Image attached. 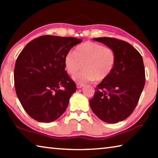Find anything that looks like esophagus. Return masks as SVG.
I'll return each mask as SVG.
<instances>
[{"instance_id":"1","label":"esophagus","mask_w":158,"mask_h":158,"mask_svg":"<svg viewBox=\"0 0 158 158\" xmlns=\"http://www.w3.org/2000/svg\"><path fill=\"white\" fill-rule=\"evenodd\" d=\"M84 85V84H80V83H77V89H81Z\"/></svg>"}]
</instances>
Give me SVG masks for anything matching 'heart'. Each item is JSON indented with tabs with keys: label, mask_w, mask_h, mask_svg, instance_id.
Masks as SVG:
<instances>
[{
	"label": "heart",
	"mask_w": 158,
	"mask_h": 158,
	"mask_svg": "<svg viewBox=\"0 0 158 158\" xmlns=\"http://www.w3.org/2000/svg\"><path fill=\"white\" fill-rule=\"evenodd\" d=\"M116 53L110 47L93 42L79 45L75 53L69 52L64 57V65L69 74H73L84 67V69L73 76L79 83L102 81L109 76L116 63Z\"/></svg>",
	"instance_id": "obj_1"
}]
</instances>
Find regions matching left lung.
Here are the masks:
<instances>
[{
	"mask_svg": "<svg viewBox=\"0 0 158 158\" xmlns=\"http://www.w3.org/2000/svg\"><path fill=\"white\" fill-rule=\"evenodd\" d=\"M93 40L111 48L116 60L111 73L95 89L90 106L102 121L116 123L130 116L139 100L146 79L143 58L127 42L112 37Z\"/></svg>",
	"mask_w": 158,
	"mask_h": 158,
	"instance_id": "obj_1",
	"label": "left lung"
}]
</instances>
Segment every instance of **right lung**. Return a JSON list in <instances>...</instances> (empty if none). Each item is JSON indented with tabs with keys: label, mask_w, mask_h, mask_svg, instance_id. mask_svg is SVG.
Listing matches in <instances>:
<instances>
[{
	"label": "right lung",
	"mask_w": 158,
	"mask_h": 158,
	"mask_svg": "<svg viewBox=\"0 0 158 158\" xmlns=\"http://www.w3.org/2000/svg\"><path fill=\"white\" fill-rule=\"evenodd\" d=\"M76 37L42 35L26 45L16 60L17 95L32 118L50 123L68 107L76 84L65 70L64 57L81 42Z\"/></svg>",
	"instance_id": "add662e5"
}]
</instances>
